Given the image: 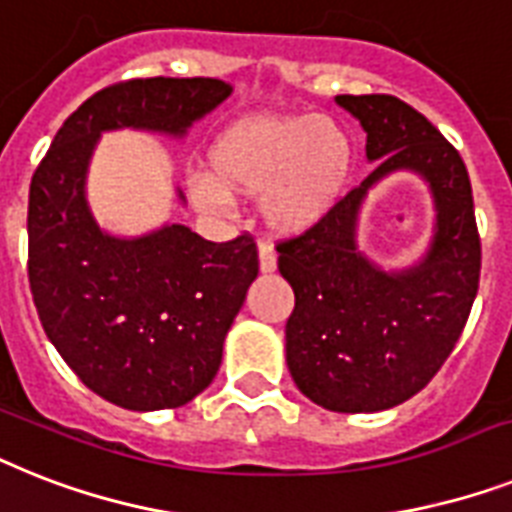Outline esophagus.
I'll use <instances>...</instances> for the list:
<instances>
[{
  "label": "esophagus",
  "mask_w": 512,
  "mask_h": 512,
  "mask_svg": "<svg viewBox=\"0 0 512 512\" xmlns=\"http://www.w3.org/2000/svg\"><path fill=\"white\" fill-rule=\"evenodd\" d=\"M257 252H260V270H263V273H273L278 263L276 249L270 247L268 242H257Z\"/></svg>",
  "instance_id": "34e87169"
}]
</instances>
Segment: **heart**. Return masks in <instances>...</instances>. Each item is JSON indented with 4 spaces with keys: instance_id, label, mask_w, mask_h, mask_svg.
Instances as JSON below:
<instances>
[{
    "instance_id": "b5f03b06",
    "label": "heart",
    "mask_w": 512,
    "mask_h": 512,
    "mask_svg": "<svg viewBox=\"0 0 512 512\" xmlns=\"http://www.w3.org/2000/svg\"><path fill=\"white\" fill-rule=\"evenodd\" d=\"M205 162L207 176L191 186L199 205L260 197L273 231L305 234L342 197L352 144L331 118L252 115L218 134Z\"/></svg>"
}]
</instances>
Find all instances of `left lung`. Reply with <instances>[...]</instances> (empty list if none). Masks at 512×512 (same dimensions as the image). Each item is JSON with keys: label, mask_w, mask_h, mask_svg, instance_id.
<instances>
[{"label": "left lung", "mask_w": 512, "mask_h": 512, "mask_svg": "<svg viewBox=\"0 0 512 512\" xmlns=\"http://www.w3.org/2000/svg\"><path fill=\"white\" fill-rule=\"evenodd\" d=\"M378 160L305 234L276 244L294 289L286 365L299 392L334 413H378L418 394L455 350L479 292L481 239L471 178L460 152L421 112L392 94H339ZM392 169H415L432 186L437 234L421 266L384 274L354 247L356 210Z\"/></svg>", "instance_id": "1"}]
</instances>
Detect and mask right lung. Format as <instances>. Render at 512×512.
Returning a JSON list of instances; mask_svg holds the SVG:
<instances>
[{
	"mask_svg": "<svg viewBox=\"0 0 512 512\" xmlns=\"http://www.w3.org/2000/svg\"><path fill=\"white\" fill-rule=\"evenodd\" d=\"M218 78H131L70 115L28 194V281L41 326L91 392L126 410H168L205 392L260 260L249 234L207 242L186 226L115 239L91 218L83 181L102 131L181 136L218 107Z\"/></svg>",
	"mask_w": 512,
	"mask_h": 512,
	"instance_id": "add662e5",
	"label": "right lung"
}]
</instances>
